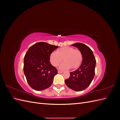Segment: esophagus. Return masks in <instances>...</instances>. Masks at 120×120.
Masks as SVG:
<instances>
[{"label": "esophagus", "instance_id": "1", "mask_svg": "<svg viewBox=\"0 0 120 120\" xmlns=\"http://www.w3.org/2000/svg\"><path fill=\"white\" fill-rule=\"evenodd\" d=\"M63 71H58V73L59 74H61V73H62Z\"/></svg>", "mask_w": 120, "mask_h": 120}]
</instances>
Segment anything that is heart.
Segmentation results:
<instances>
[{
	"label": "heart",
	"instance_id": "obj_1",
	"mask_svg": "<svg viewBox=\"0 0 120 120\" xmlns=\"http://www.w3.org/2000/svg\"><path fill=\"white\" fill-rule=\"evenodd\" d=\"M64 62L60 66V68L65 70L70 68L72 69L78 68L82 60V53L79 49L66 46L61 48L56 52H52L50 56V61L53 66H57L63 60Z\"/></svg>",
	"mask_w": 120,
	"mask_h": 120
}]
</instances>
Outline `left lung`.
<instances>
[{"label": "left lung", "instance_id": "8db88e82", "mask_svg": "<svg viewBox=\"0 0 120 120\" xmlns=\"http://www.w3.org/2000/svg\"><path fill=\"white\" fill-rule=\"evenodd\" d=\"M71 45L81 52L82 61L78 69L70 72V77L65 79L64 82L69 88L75 91H82L88 88L93 81L95 74L96 60L89 46L79 42Z\"/></svg>", "mask_w": 120, "mask_h": 120}]
</instances>
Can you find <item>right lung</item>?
Returning a JSON list of instances; mask_svg holds the SVG:
<instances>
[{"label":"right lung","instance_id":"add662e5","mask_svg":"<svg viewBox=\"0 0 120 120\" xmlns=\"http://www.w3.org/2000/svg\"><path fill=\"white\" fill-rule=\"evenodd\" d=\"M58 46L39 42L29 48L24 57V74L28 85L35 90L52 85L57 69L50 64V56Z\"/></svg>","mask_w":120,"mask_h":120}]
</instances>
